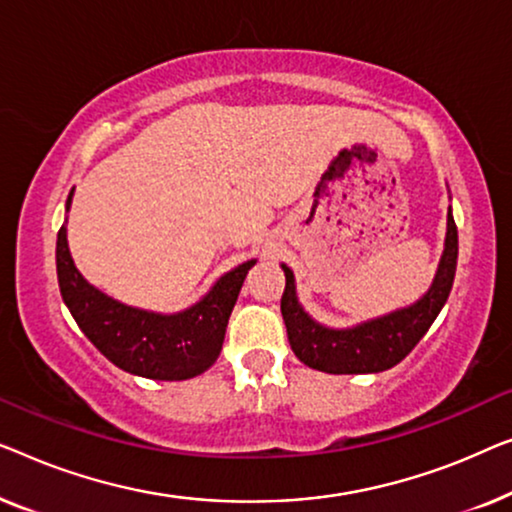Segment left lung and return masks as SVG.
I'll return each mask as SVG.
<instances>
[{
	"label": "left lung",
	"instance_id": "1",
	"mask_svg": "<svg viewBox=\"0 0 512 512\" xmlns=\"http://www.w3.org/2000/svg\"><path fill=\"white\" fill-rule=\"evenodd\" d=\"M457 250V225L452 218V208H448L443 255L429 290L415 304L343 329L320 325L304 311V306L299 304L292 269L280 264L285 271L280 313H283L294 355L311 369L325 373H380L397 366L420 343V338L427 334L431 322L448 301L452 283H455Z\"/></svg>",
	"mask_w": 512,
	"mask_h": 512
}]
</instances>
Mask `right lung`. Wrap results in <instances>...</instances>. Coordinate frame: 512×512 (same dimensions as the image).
Returning <instances> with one entry per match:
<instances>
[{"label": "right lung", "instance_id": "obj_1", "mask_svg": "<svg viewBox=\"0 0 512 512\" xmlns=\"http://www.w3.org/2000/svg\"><path fill=\"white\" fill-rule=\"evenodd\" d=\"M74 199L69 192L67 213ZM57 283L64 304L90 343L132 376L187 380L211 369L222 350L232 308L257 259H248L215 280L197 304L178 313L127 306L90 285L69 253L67 222L57 232Z\"/></svg>", "mask_w": 512, "mask_h": 512}]
</instances>
